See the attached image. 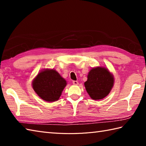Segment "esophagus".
<instances>
[{
  "instance_id": "obj_1",
  "label": "esophagus",
  "mask_w": 146,
  "mask_h": 146,
  "mask_svg": "<svg viewBox=\"0 0 146 146\" xmlns=\"http://www.w3.org/2000/svg\"><path fill=\"white\" fill-rule=\"evenodd\" d=\"M73 84L75 85H77L78 84V82L77 81H73Z\"/></svg>"
}]
</instances>
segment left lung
<instances>
[{"instance_id":"8db88e82","label":"left lung","mask_w":146,"mask_h":146,"mask_svg":"<svg viewBox=\"0 0 146 146\" xmlns=\"http://www.w3.org/2000/svg\"><path fill=\"white\" fill-rule=\"evenodd\" d=\"M84 84L86 92L93 100H100L107 97L113 86V75L105 67L92 68Z\"/></svg>"}]
</instances>
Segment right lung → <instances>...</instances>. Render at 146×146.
<instances>
[{
	"label": "right lung",
	"mask_w": 146,
	"mask_h": 146,
	"mask_svg": "<svg viewBox=\"0 0 146 146\" xmlns=\"http://www.w3.org/2000/svg\"><path fill=\"white\" fill-rule=\"evenodd\" d=\"M66 81L53 69H44L33 80L34 90L39 97L46 102H55L60 97Z\"/></svg>",
	"instance_id": "right-lung-1"
}]
</instances>
